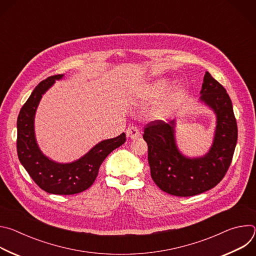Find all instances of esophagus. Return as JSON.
I'll use <instances>...</instances> for the list:
<instances>
[{
  "label": "esophagus",
  "mask_w": 256,
  "mask_h": 256,
  "mask_svg": "<svg viewBox=\"0 0 256 256\" xmlns=\"http://www.w3.org/2000/svg\"><path fill=\"white\" fill-rule=\"evenodd\" d=\"M126 136L128 138L134 140V138H138L140 136V130L136 126H130L126 130Z\"/></svg>",
  "instance_id": "1"
}]
</instances>
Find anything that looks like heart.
Returning <instances> with one entry per match:
<instances>
[{"label": "heart", "mask_w": 256, "mask_h": 256, "mask_svg": "<svg viewBox=\"0 0 256 256\" xmlns=\"http://www.w3.org/2000/svg\"><path fill=\"white\" fill-rule=\"evenodd\" d=\"M169 81L167 79H156L136 88L132 93V98L134 102H151L161 98L167 91ZM186 94V89L184 85L180 83L175 84L155 106L154 116L159 120H165L174 116Z\"/></svg>", "instance_id": "heart-1"}]
</instances>
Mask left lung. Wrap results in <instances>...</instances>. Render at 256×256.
I'll use <instances>...</instances> for the list:
<instances>
[{
    "label": "left lung",
    "mask_w": 256,
    "mask_h": 256,
    "mask_svg": "<svg viewBox=\"0 0 256 256\" xmlns=\"http://www.w3.org/2000/svg\"><path fill=\"white\" fill-rule=\"evenodd\" d=\"M198 102L216 116L214 138L208 151L190 157L176 142L177 120H155L142 134L148 144L151 177L163 192L176 196H192L214 188L225 176L237 144V124L226 89L206 72Z\"/></svg>",
    "instance_id": "obj_1"
}]
</instances>
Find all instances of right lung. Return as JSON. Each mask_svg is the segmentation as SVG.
<instances>
[{"instance_id": "1", "label": "right lung", "mask_w": 256, "mask_h": 256, "mask_svg": "<svg viewBox=\"0 0 256 256\" xmlns=\"http://www.w3.org/2000/svg\"><path fill=\"white\" fill-rule=\"evenodd\" d=\"M64 75L48 77L35 87L17 120V153L22 166L42 190L52 194H75L89 188L104 159L126 142V134L99 142L79 159L56 162L40 150L35 136V114L42 96Z\"/></svg>"}]
</instances>
